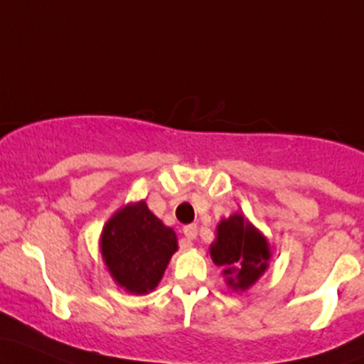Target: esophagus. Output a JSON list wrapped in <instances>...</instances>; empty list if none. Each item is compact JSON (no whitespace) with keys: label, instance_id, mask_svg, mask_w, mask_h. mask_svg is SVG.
I'll list each match as a JSON object with an SVG mask.
<instances>
[{"label":"esophagus","instance_id":"34e87169","mask_svg":"<svg viewBox=\"0 0 364 364\" xmlns=\"http://www.w3.org/2000/svg\"><path fill=\"white\" fill-rule=\"evenodd\" d=\"M183 233H185V237H186V247H191V240H195V238H197V226L195 225H188V226H185L183 228Z\"/></svg>","mask_w":364,"mask_h":364}]
</instances>
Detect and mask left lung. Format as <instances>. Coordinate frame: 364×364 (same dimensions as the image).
<instances>
[{
    "instance_id": "8db88e82",
    "label": "left lung",
    "mask_w": 364,
    "mask_h": 364,
    "mask_svg": "<svg viewBox=\"0 0 364 364\" xmlns=\"http://www.w3.org/2000/svg\"><path fill=\"white\" fill-rule=\"evenodd\" d=\"M210 257L223 267L228 285L235 290H245L266 271L269 247L252 225L243 221L240 214H233L218 226Z\"/></svg>"
}]
</instances>
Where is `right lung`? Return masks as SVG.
<instances>
[{"instance_id": "1", "label": "right lung", "mask_w": 364, "mask_h": 364, "mask_svg": "<svg viewBox=\"0 0 364 364\" xmlns=\"http://www.w3.org/2000/svg\"><path fill=\"white\" fill-rule=\"evenodd\" d=\"M176 249L174 231L151 214L145 202L124 207L103 228V259L127 292L154 290Z\"/></svg>"}]
</instances>
